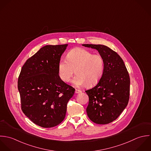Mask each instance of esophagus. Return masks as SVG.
<instances>
[{
    "instance_id": "esophagus-1",
    "label": "esophagus",
    "mask_w": 151,
    "mask_h": 151,
    "mask_svg": "<svg viewBox=\"0 0 151 151\" xmlns=\"http://www.w3.org/2000/svg\"><path fill=\"white\" fill-rule=\"evenodd\" d=\"M81 92H82V91H80V90H79V89H76V90H75V93H77V94L81 93Z\"/></svg>"
}]
</instances>
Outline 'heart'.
<instances>
[{
	"label": "heart",
	"mask_w": 151,
	"mask_h": 151,
	"mask_svg": "<svg viewBox=\"0 0 151 151\" xmlns=\"http://www.w3.org/2000/svg\"><path fill=\"white\" fill-rule=\"evenodd\" d=\"M103 70L102 57L83 48L71 50L68 54L67 59L60 60L58 64L59 76L65 82L70 80L75 71L77 75L72 83L76 86L86 84L88 87L96 85L100 80Z\"/></svg>",
	"instance_id": "1"
}]
</instances>
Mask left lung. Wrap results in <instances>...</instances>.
Listing matches in <instances>:
<instances>
[{
  "instance_id": "8db88e82",
  "label": "left lung",
  "mask_w": 151,
  "mask_h": 151,
  "mask_svg": "<svg viewBox=\"0 0 151 151\" xmlns=\"http://www.w3.org/2000/svg\"><path fill=\"white\" fill-rule=\"evenodd\" d=\"M96 50L104 60V70L97 85L86 91L89 101L86 112L91 121L106 124L116 120L127 107L130 79L124 62L117 53L100 44H83Z\"/></svg>"
}]
</instances>
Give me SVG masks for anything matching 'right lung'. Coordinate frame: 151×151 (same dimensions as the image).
<instances>
[{
	"label": "right lung",
	"instance_id": "obj_1",
	"mask_svg": "<svg viewBox=\"0 0 151 151\" xmlns=\"http://www.w3.org/2000/svg\"><path fill=\"white\" fill-rule=\"evenodd\" d=\"M68 46H44L27 60L19 77L22 110L41 127H54L63 120L67 103L75 91L58 75L60 57Z\"/></svg>",
	"mask_w": 151,
	"mask_h": 151
}]
</instances>
